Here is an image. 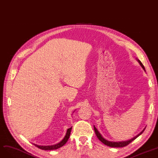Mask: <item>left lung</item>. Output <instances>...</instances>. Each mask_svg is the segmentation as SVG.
<instances>
[{"label":"left lung","instance_id":"8db88e82","mask_svg":"<svg viewBox=\"0 0 158 158\" xmlns=\"http://www.w3.org/2000/svg\"><path fill=\"white\" fill-rule=\"evenodd\" d=\"M139 64L142 66V67L143 69V70H145V67L143 64L142 63V62H141L139 60H138ZM145 129H144L142 132H140L139 134H138L136 136H135V138H132L129 140H127V141H126V142H109V141H107L106 139H105L104 138H102V136H101V135L99 133V132L97 131V129H96V127L94 126V130H95V135L96 136H97V138H98V139L101 141V142H102L104 145H107L109 147H123L125 146H127V145H129L131 142H132L134 139H135L137 137H138L140 135H142L143 133V132L145 131Z\"/></svg>","mask_w":158,"mask_h":158}]
</instances>
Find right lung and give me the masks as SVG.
<instances>
[{
	"label": "right lung",
	"mask_w": 158,
	"mask_h": 158,
	"mask_svg": "<svg viewBox=\"0 0 158 158\" xmlns=\"http://www.w3.org/2000/svg\"><path fill=\"white\" fill-rule=\"evenodd\" d=\"M72 127H71L70 128L68 129H67V131H66V135L64 136V138L61 141V142L60 143H58L56 145H48V146H40V145H36L35 144V146H36L37 147H38L40 149H42V150H56V149H57L61 147H63L66 142H67V141L70 137V132H71V130H72Z\"/></svg>",
	"instance_id": "1"
}]
</instances>
